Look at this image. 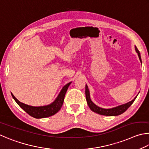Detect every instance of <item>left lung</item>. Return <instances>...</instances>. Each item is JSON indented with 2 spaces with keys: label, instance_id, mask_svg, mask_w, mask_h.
<instances>
[{
  "label": "left lung",
  "instance_id": "8db88e82",
  "mask_svg": "<svg viewBox=\"0 0 149 149\" xmlns=\"http://www.w3.org/2000/svg\"><path fill=\"white\" fill-rule=\"evenodd\" d=\"M135 50H136V52L138 54L139 58L140 59L141 62V55L139 53V51L138 50V49L136 46H135ZM85 93H86V98L87 103L91 110L93 112H95L96 113L101 114V115H105V116H118V115H120V114L124 113V112L132 105V104L134 103V101L137 97L136 96V97H135L132 101H130L129 103L124 104V105H120L118 107H114L113 109H102L101 107H99L95 105V104L91 101L90 97V92H89V90H88L87 85H86Z\"/></svg>",
  "mask_w": 149,
  "mask_h": 149
}]
</instances>
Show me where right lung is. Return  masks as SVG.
Instances as JSON below:
<instances>
[{
    "label": "right lung",
    "instance_id": "1",
    "mask_svg": "<svg viewBox=\"0 0 149 149\" xmlns=\"http://www.w3.org/2000/svg\"><path fill=\"white\" fill-rule=\"evenodd\" d=\"M70 83H68L65 86L62 88L61 92L59 93V95L55 101L49 105L43 106V107H32L27 105H25L24 103H21L20 101H18L16 98L14 97V95L11 93L12 97L18 105H19L21 108L23 109L26 113L29 114L30 116L34 117L35 118H46V117L51 116L54 115L56 113H57L60 109H61V107L63 105L64 101V97L65 95V93L67 92V90L69 88Z\"/></svg>",
    "mask_w": 149,
    "mask_h": 149
}]
</instances>
